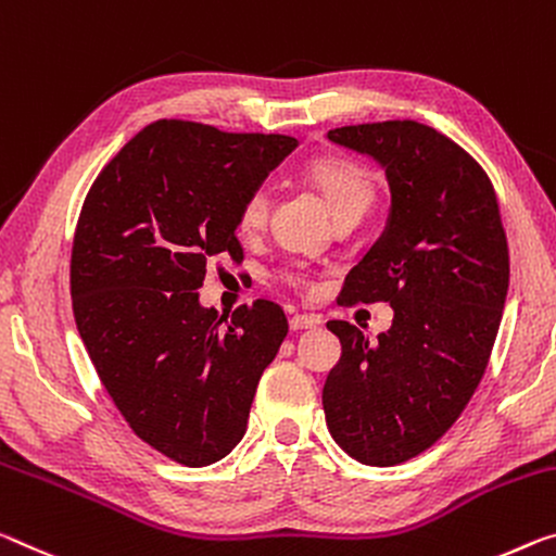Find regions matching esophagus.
Segmentation results:
<instances>
[{"label":"esophagus","mask_w":556,"mask_h":556,"mask_svg":"<svg viewBox=\"0 0 556 556\" xmlns=\"http://www.w3.org/2000/svg\"><path fill=\"white\" fill-rule=\"evenodd\" d=\"M321 319L314 314H294L292 319H289V326H292L294 331H302V329H314V326H319Z\"/></svg>","instance_id":"esophagus-1"}]
</instances>
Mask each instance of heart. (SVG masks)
I'll use <instances>...</instances> for the list:
<instances>
[{"instance_id":"obj_1","label":"heart","mask_w":556,"mask_h":556,"mask_svg":"<svg viewBox=\"0 0 556 556\" xmlns=\"http://www.w3.org/2000/svg\"><path fill=\"white\" fill-rule=\"evenodd\" d=\"M304 178L309 180L319 195L329 205L333 219L358 215L364 217L378 195V185L368 167L361 163L349 161V157L324 155L314 157L304 167ZM269 215V190L264 185H257L247 192L242 200L240 213H237V225L242 232H254L267 223ZM279 281L294 289L309 287V275L302 267H285L279 269Z\"/></svg>"}]
</instances>
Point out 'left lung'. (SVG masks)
Returning <instances> with one entry per match:
<instances>
[{
    "instance_id": "obj_1",
    "label": "left lung",
    "mask_w": 556,
    "mask_h": 556,
    "mask_svg": "<svg viewBox=\"0 0 556 556\" xmlns=\"http://www.w3.org/2000/svg\"><path fill=\"white\" fill-rule=\"evenodd\" d=\"M329 140L371 155L389 178V223L339 299L389 302L393 324L378 341L326 324L341 341L321 393L326 426L358 463L389 468L443 438L480 386L507 299V237L488 173L435 128L361 123Z\"/></svg>"
}]
</instances>
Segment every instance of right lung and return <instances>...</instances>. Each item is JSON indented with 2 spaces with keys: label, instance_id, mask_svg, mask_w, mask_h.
Instances as JSON below:
<instances>
[{
  "label": "right lung",
  "instance_id": "add662e5",
  "mask_svg": "<svg viewBox=\"0 0 556 556\" xmlns=\"http://www.w3.org/2000/svg\"><path fill=\"white\" fill-rule=\"evenodd\" d=\"M296 146L155 121L103 167L78 215L72 302L84 346L130 430L188 468L240 443L260 376L289 331L275 302L257 299L227 319L198 292L210 260H242V200Z\"/></svg>",
  "mask_w": 556,
  "mask_h": 556
}]
</instances>
